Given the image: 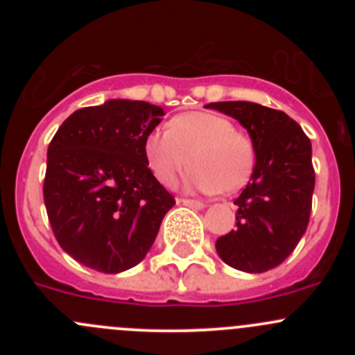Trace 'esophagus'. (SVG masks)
<instances>
[{
  "label": "esophagus",
  "mask_w": 355,
  "mask_h": 355,
  "mask_svg": "<svg viewBox=\"0 0 355 355\" xmlns=\"http://www.w3.org/2000/svg\"><path fill=\"white\" fill-rule=\"evenodd\" d=\"M177 202L178 204H184V206L192 207V209H202V207L206 206V204L200 202V200H194V199H178Z\"/></svg>",
  "instance_id": "34e87169"
}]
</instances>
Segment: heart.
Here are the masks:
<instances>
[{
    "mask_svg": "<svg viewBox=\"0 0 355 355\" xmlns=\"http://www.w3.org/2000/svg\"><path fill=\"white\" fill-rule=\"evenodd\" d=\"M144 157L157 182L173 187L187 168L189 182L204 192H235L245 185L256 163L252 139L223 114L189 111L177 114L166 130L144 139Z\"/></svg>",
    "mask_w": 355,
    "mask_h": 355,
    "instance_id": "b5f03b06",
    "label": "heart"
}]
</instances>
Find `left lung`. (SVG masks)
<instances>
[{
    "label": "left lung",
    "mask_w": 355,
    "mask_h": 355,
    "mask_svg": "<svg viewBox=\"0 0 355 355\" xmlns=\"http://www.w3.org/2000/svg\"><path fill=\"white\" fill-rule=\"evenodd\" d=\"M239 120L256 151L250 182L234 200L237 228L216 241L228 266L245 273L273 270L306 234L314 192L311 141L284 111L249 101L209 103Z\"/></svg>",
    "instance_id": "8db88e82"
}]
</instances>
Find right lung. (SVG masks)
<instances>
[{
  "label": "right lung",
  "instance_id": "right-lung-1",
  "mask_svg": "<svg viewBox=\"0 0 355 355\" xmlns=\"http://www.w3.org/2000/svg\"><path fill=\"white\" fill-rule=\"evenodd\" d=\"M163 108L110 99L71 113L48 148L44 204L67 254L101 273L141 263L175 199L149 170L144 139Z\"/></svg>",
  "mask_w": 355,
  "mask_h": 355
}]
</instances>
